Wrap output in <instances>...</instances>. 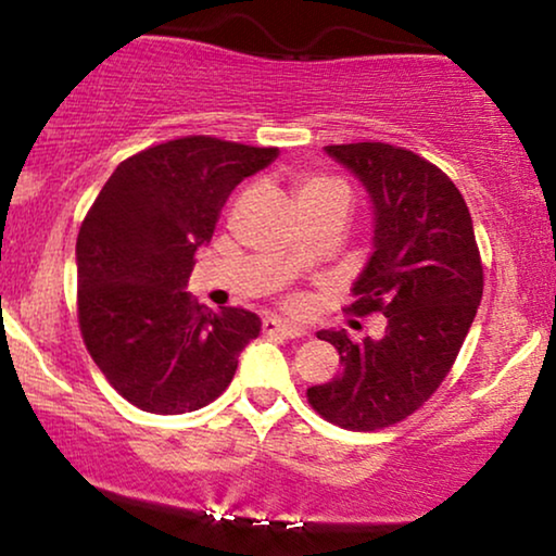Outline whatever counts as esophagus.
Listing matches in <instances>:
<instances>
[{
  "instance_id": "1",
  "label": "esophagus",
  "mask_w": 556,
  "mask_h": 556,
  "mask_svg": "<svg viewBox=\"0 0 556 556\" xmlns=\"http://www.w3.org/2000/svg\"><path fill=\"white\" fill-rule=\"evenodd\" d=\"M263 333H268V337H283V339H301V337H306V331H303L301 326L288 324V321H283V318H278V316L263 318Z\"/></svg>"
}]
</instances>
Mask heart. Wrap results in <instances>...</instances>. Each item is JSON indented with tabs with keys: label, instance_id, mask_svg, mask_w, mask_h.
Instances as JSON below:
<instances>
[{
	"label": "heart",
	"instance_id": "obj_1",
	"mask_svg": "<svg viewBox=\"0 0 556 556\" xmlns=\"http://www.w3.org/2000/svg\"><path fill=\"white\" fill-rule=\"evenodd\" d=\"M329 189H344V187H341L339 181L326 179V177H306L299 187V202H306L311 197L329 192Z\"/></svg>",
	"mask_w": 556,
	"mask_h": 556
}]
</instances>
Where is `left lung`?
I'll return each instance as SVG.
<instances>
[{
  "label": "left lung",
  "instance_id": "obj_1",
  "mask_svg": "<svg viewBox=\"0 0 556 556\" xmlns=\"http://www.w3.org/2000/svg\"><path fill=\"white\" fill-rule=\"evenodd\" d=\"M367 189L375 253L352 288L356 316H387L382 339L316 337L339 349L341 371L308 387L324 420L382 430L430 400L451 371L483 295L473 219L458 187L413 151L382 141L326 147Z\"/></svg>",
  "mask_w": 556,
  "mask_h": 556
}]
</instances>
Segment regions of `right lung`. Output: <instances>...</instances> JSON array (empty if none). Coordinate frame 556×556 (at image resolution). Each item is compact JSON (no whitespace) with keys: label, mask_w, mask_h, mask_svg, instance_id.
<instances>
[{"label":"right lung","mask_w":556,"mask_h":556,"mask_svg":"<svg viewBox=\"0 0 556 556\" xmlns=\"http://www.w3.org/2000/svg\"><path fill=\"white\" fill-rule=\"evenodd\" d=\"M276 156L212 136L159 143L121 162L83 219V341L113 390L143 413L210 405L261 333L253 311L200 306L187 280L232 189Z\"/></svg>","instance_id":"right-lung-1"}]
</instances>
